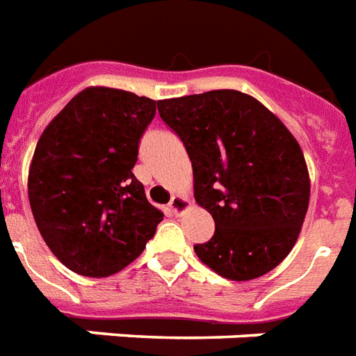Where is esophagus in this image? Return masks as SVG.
Returning a JSON list of instances; mask_svg holds the SVG:
<instances>
[{
  "label": "esophagus",
  "mask_w": 356,
  "mask_h": 356,
  "mask_svg": "<svg viewBox=\"0 0 356 356\" xmlns=\"http://www.w3.org/2000/svg\"><path fill=\"white\" fill-rule=\"evenodd\" d=\"M168 207H170V211L173 213V215H179V213H183L185 209H188V200L183 198V196H171Z\"/></svg>",
  "instance_id": "obj_1"
}]
</instances>
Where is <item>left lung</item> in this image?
<instances>
[{"instance_id":"left-lung-1","label":"left lung","mask_w":356,"mask_h":356,"mask_svg":"<svg viewBox=\"0 0 356 356\" xmlns=\"http://www.w3.org/2000/svg\"><path fill=\"white\" fill-rule=\"evenodd\" d=\"M183 141L194 198L215 234L194 245L198 259L232 281L264 275L298 239L309 205V175L296 139L273 113L238 90L158 102Z\"/></svg>"}]
</instances>
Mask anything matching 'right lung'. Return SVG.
Listing matches in <instances>:
<instances>
[{"mask_svg": "<svg viewBox=\"0 0 356 356\" xmlns=\"http://www.w3.org/2000/svg\"><path fill=\"white\" fill-rule=\"evenodd\" d=\"M156 105L117 88H86L39 138L28 177L31 213L44 243L71 272H120L164 218L131 173Z\"/></svg>", "mask_w": 356, "mask_h": 356, "instance_id": "right-lung-1", "label": "right lung"}]
</instances>
